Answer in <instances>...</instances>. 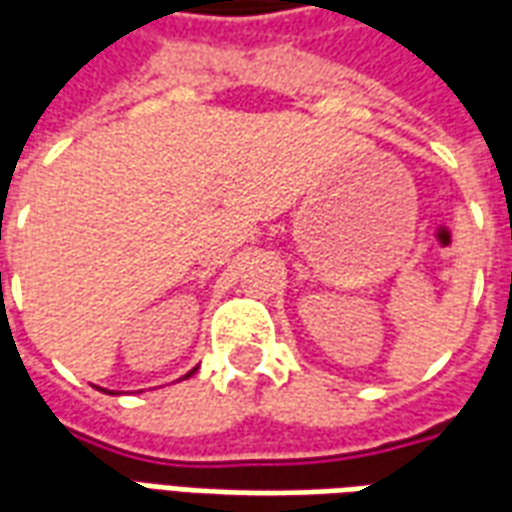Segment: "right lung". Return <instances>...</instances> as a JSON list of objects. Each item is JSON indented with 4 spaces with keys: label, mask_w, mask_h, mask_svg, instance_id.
Returning a JSON list of instances; mask_svg holds the SVG:
<instances>
[{
    "label": "right lung",
    "mask_w": 512,
    "mask_h": 512,
    "mask_svg": "<svg viewBox=\"0 0 512 512\" xmlns=\"http://www.w3.org/2000/svg\"><path fill=\"white\" fill-rule=\"evenodd\" d=\"M194 370H197V367H194ZM194 370H191V373H194ZM191 373H186V376H183V378H189ZM95 389H101V386H95ZM101 392H106V395H115V392H109V389H101Z\"/></svg>",
    "instance_id": "add662e5"
}]
</instances>
